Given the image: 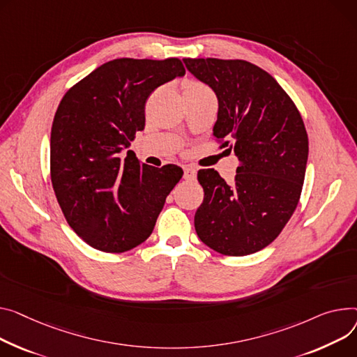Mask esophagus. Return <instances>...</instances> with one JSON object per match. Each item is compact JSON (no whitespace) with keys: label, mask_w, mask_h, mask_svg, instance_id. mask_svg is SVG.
Segmentation results:
<instances>
[{"label":"esophagus","mask_w":357,"mask_h":357,"mask_svg":"<svg viewBox=\"0 0 357 357\" xmlns=\"http://www.w3.org/2000/svg\"><path fill=\"white\" fill-rule=\"evenodd\" d=\"M183 178L185 179H188V181H192V179H195V176H197V171L194 169V168H191V166H188V168H185L183 169Z\"/></svg>","instance_id":"34e87169"}]
</instances>
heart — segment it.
<instances>
[{"mask_svg":"<svg viewBox=\"0 0 357 357\" xmlns=\"http://www.w3.org/2000/svg\"><path fill=\"white\" fill-rule=\"evenodd\" d=\"M202 91H211L204 83L197 80H188L183 83V93H202Z\"/></svg>","mask_w":357,"mask_h":357,"instance_id":"heart-1","label":"heart"}]
</instances>
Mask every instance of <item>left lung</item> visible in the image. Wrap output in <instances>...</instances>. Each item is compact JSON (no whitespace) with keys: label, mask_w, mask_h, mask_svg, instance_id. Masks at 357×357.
<instances>
[{"label":"left lung","mask_w":357,"mask_h":357,"mask_svg":"<svg viewBox=\"0 0 357 357\" xmlns=\"http://www.w3.org/2000/svg\"><path fill=\"white\" fill-rule=\"evenodd\" d=\"M183 63L215 91L218 117L212 135L240 160L231 185L215 169L198 171L204 201L195 212L197 234L224 255L257 252L277 238L301 195L308 156L301 114L277 80L252 63Z\"/></svg>","instance_id":"8db88e82"}]
</instances>
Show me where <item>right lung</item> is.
Here are the masks:
<instances>
[{
    "label": "right lung",
    "instance_id": "add662e5",
    "mask_svg": "<svg viewBox=\"0 0 357 357\" xmlns=\"http://www.w3.org/2000/svg\"><path fill=\"white\" fill-rule=\"evenodd\" d=\"M183 75L179 59H116L63 96L52 126V183L68 225L90 247L125 252L152 234L183 171L119 153L145 129L151 93Z\"/></svg>",
    "mask_w": 357,
    "mask_h": 357
}]
</instances>
